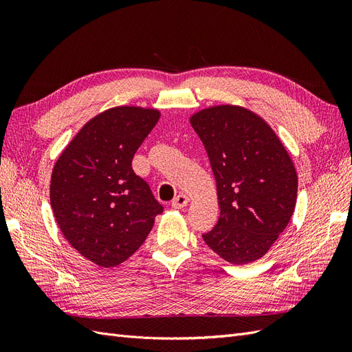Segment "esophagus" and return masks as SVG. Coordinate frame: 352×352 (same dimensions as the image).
Masks as SVG:
<instances>
[{
	"mask_svg": "<svg viewBox=\"0 0 352 352\" xmlns=\"http://www.w3.org/2000/svg\"><path fill=\"white\" fill-rule=\"evenodd\" d=\"M188 202H189V198L185 195V194H180V195H177L173 201H172V207L173 208H184V207H186L188 206Z\"/></svg>",
	"mask_w": 352,
	"mask_h": 352,
	"instance_id": "34e87169",
	"label": "esophagus"
}]
</instances>
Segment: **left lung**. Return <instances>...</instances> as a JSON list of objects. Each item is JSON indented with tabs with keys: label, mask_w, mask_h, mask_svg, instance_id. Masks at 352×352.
<instances>
[{
	"label": "left lung",
	"mask_w": 352,
	"mask_h": 352,
	"mask_svg": "<svg viewBox=\"0 0 352 352\" xmlns=\"http://www.w3.org/2000/svg\"><path fill=\"white\" fill-rule=\"evenodd\" d=\"M217 184L220 217L206 243L232 264L261 258L291 220L298 179L291 157L261 117L219 105L190 117Z\"/></svg>",
	"instance_id": "obj_1"
}]
</instances>
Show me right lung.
Listing matches in <instances>:
<instances>
[{"label": "right lung", "mask_w": 352, "mask_h": 352, "mask_svg": "<svg viewBox=\"0 0 352 352\" xmlns=\"http://www.w3.org/2000/svg\"><path fill=\"white\" fill-rule=\"evenodd\" d=\"M157 110L116 107L95 116L52 170L50 199L58 228L85 258L116 267L141 247L163 206L132 168Z\"/></svg>", "instance_id": "1"}]
</instances>
